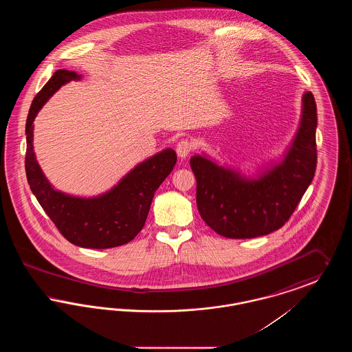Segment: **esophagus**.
Listing matches in <instances>:
<instances>
[{"label":"esophagus","instance_id":"34e87169","mask_svg":"<svg viewBox=\"0 0 352 352\" xmlns=\"http://www.w3.org/2000/svg\"><path fill=\"white\" fill-rule=\"evenodd\" d=\"M192 151V145L188 140H181L178 144H177V154L179 158L184 160L190 151Z\"/></svg>","mask_w":352,"mask_h":352}]
</instances>
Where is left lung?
<instances>
[{"label": "left lung", "instance_id": "8db88e82", "mask_svg": "<svg viewBox=\"0 0 352 352\" xmlns=\"http://www.w3.org/2000/svg\"><path fill=\"white\" fill-rule=\"evenodd\" d=\"M316 131L317 105L306 91L294 140L283 160L261 168L256 178L218 165L204 153L191 157L198 211L206 224L230 239H252L281 228L314 178Z\"/></svg>", "mask_w": 352, "mask_h": 352}]
</instances>
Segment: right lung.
Wrapping results in <instances>:
<instances>
[{
  "label": "right lung",
  "mask_w": 352,
  "mask_h": 352,
  "mask_svg": "<svg viewBox=\"0 0 352 352\" xmlns=\"http://www.w3.org/2000/svg\"><path fill=\"white\" fill-rule=\"evenodd\" d=\"M80 79L75 71L58 69L34 98L26 120V177L36 201L69 243L82 248H115L142 230L154 192L177 164V154L168 148L151 155L98 197L82 198L55 190L35 158L34 118L62 85Z\"/></svg>",
  "instance_id": "1"
}]
</instances>
